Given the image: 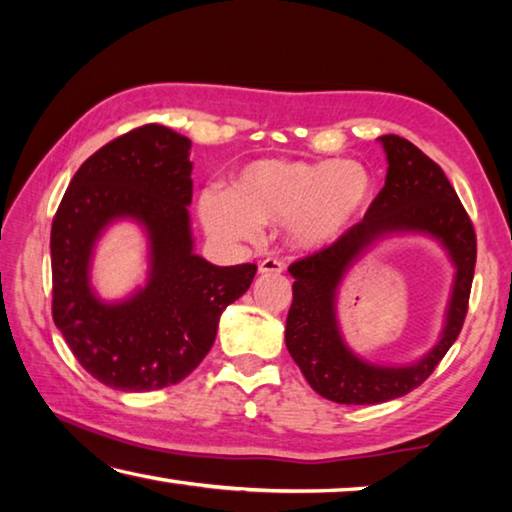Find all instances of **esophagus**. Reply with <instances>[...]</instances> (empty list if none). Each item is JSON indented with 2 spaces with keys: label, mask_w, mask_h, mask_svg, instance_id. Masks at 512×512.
Instances as JSON below:
<instances>
[{
  "label": "esophagus",
  "mask_w": 512,
  "mask_h": 512,
  "mask_svg": "<svg viewBox=\"0 0 512 512\" xmlns=\"http://www.w3.org/2000/svg\"><path fill=\"white\" fill-rule=\"evenodd\" d=\"M284 271V262L282 259H277V257H266V259H262V262H259V273H282Z\"/></svg>",
  "instance_id": "esophagus-1"
}]
</instances>
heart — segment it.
<instances>
[{
    "label": "heart",
    "mask_w": 512,
    "mask_h": 512,
    "mask_svg": "<svg viewBox=\"0 0 512 512\" xmlns=\"http://www.w3.org/2000/svg\"><path fill=\"white\" fill-rule=\"evenodd\" d=\"M370 194L372 178L359 162L259 160L239 173L230 192H203L198 214L219 239H255L259 225L287 221L293 244L320 248L357 219Z\"/></svg>",
    "instance_id": "1"
}]
</instances>
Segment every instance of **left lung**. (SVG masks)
Instances as JSON below:
<instances>
[{
	"mask_svg": "<svg viewBox=\"0 0 512 512\" xmlns=\"http://www.w3.org/2000/svg\"><path fill=\"white\" fill-rule=\"evenodd\" d=\"M386 149V185L366 216L329 246L296 259L293 302L287 316V348L318 395L336 404H379L411 393L461 334L476 264V232L445 171L400 135H381ZM418 229L440 238L457 264V282L444 339L413 367L386 369L353 357L340 341L333 296L342 273L360 250L384 231Z\"/></svg>",
	"mask_w": 512,
	"mask_h": 512,
	"instance_id": "1",
	"label": "left lung"
}]
</instances>
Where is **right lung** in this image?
Here are the masks:
<instances>
[{
  "instance_id": "right-lung-1",
  "label": "right lung",
  "mask_w": 512,
  "mask_h": 512,
  "mask_svg": "<svg viewBox=\"0 0 512 512\" xmlns=\"http://www.w3.org/2000/svg\"><path fill=\"white\" fill-rule=\"evenodd\" d=\"M189 146L160 124L119 135L74 173L51 223V316L76 361L117 391L183 381L210 352L221 311L257 273V264L214 266L192 253ZM119 215L147 225L154 268L137 297L103 306L87 264L100 228Z\"/></svg>"
}]
</instances>
